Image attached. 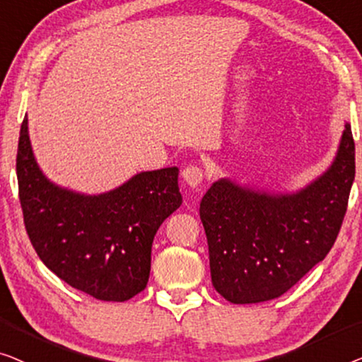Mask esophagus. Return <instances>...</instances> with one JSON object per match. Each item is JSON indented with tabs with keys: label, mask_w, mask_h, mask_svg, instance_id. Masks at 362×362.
Returning a JSON list of instances; mask_svg holds the SVG:
<instances>
[{
	"label": "esophagus",
	"mask_w": 362,
	"mask_h": 362,
	"mask_svg": "<svg viewBox=\"0 0 362 362\" xmlns=\"http://www.w3.org/2000/svg\"><path fill=\"white\" fill-rule=\"evenodd\" d=\"M182 179L185 180L188 187L198 188L203 182V170L198 165H187L185 169L182 170Z\"/></svg>",
	"instance_id": "obj_1"
}]
</instances>
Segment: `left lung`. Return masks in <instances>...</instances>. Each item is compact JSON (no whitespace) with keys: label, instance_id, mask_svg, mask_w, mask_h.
I'll use <instances>...</instances> for the list:
<instances>
[{"label":"left lung","instance_id":"8db88e82","mask_svg":"<svg viewBox=\"0 0 362 362\" xmlns=\"http://www.w3.org/2000/svg\"><path fill=\"white\" fill-rule=\"evenodd\" d=\"M354 174L346 123L332 165L298 192L271 193L230 179L213 183L200 218L216 292L231 303H259L292 288L333 247Z\"/></svg>","mask_w":362,"mask_h":362}]
</instances>
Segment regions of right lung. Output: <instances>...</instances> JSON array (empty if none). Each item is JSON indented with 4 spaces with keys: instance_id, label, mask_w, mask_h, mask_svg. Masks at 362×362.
I'll return each mask as SVG.
<instances>
[{
    "instance_id": "add662e5",
    "label": "right lung",
    "mask_w": 362,
    "mask_h": 362,
    "mask_svg": "<svg viewBox=\"0 0 362 362\" xmlns=\"http://www.w3.org/2000/svg\"><path fill=\"white\" fill-rule=\"evenodd\" d=\"M16 172L28 236L55 276L105 302H126L146 288L156 233L182 205L177 167L141 172L100 195L69 190L39 169L26 116Z\"/></svg>"
}]
</instances>
